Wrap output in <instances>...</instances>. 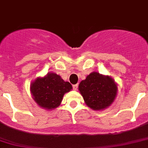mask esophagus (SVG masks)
<instances>
[{
    "label": "esophagus",
    "mask_w": 148,
    "mask_h": 148,
    "mask_svg": "<svg viewBox=\"0 0 148 148\" xmlns=\"http://www.w3.org/2000/svg\"><path fill=\"white\" fill-rule=\"evenodd\" d=\"M72 87H73V90H77V88H78V85H77V84H76V85H73Z\"/></svg>",
    "instance_id": "obj_1"
}]
</instances>
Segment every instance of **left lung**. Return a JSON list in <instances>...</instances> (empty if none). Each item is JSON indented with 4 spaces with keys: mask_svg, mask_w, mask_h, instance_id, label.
<instances>
[{
    "mask_svg": "<svg viewBox=\"0 0 148 148\" xmlns=\"http://www.w3.org/2000/svg\"><path fill=\"white\" fill-rule=\"evenodd\" d=\"M79 90L87 105L95 110L111 104L117 95V85L110 77L93 72L79 85Z\"/></svg>",
    "mask_w": 148,
    "mask_h": 148,
    "instance_id": "left-lung-1",
    "label": "left lung"
}]
</instances>
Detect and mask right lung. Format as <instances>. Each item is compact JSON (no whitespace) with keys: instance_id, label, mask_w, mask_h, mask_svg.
Returning a JSON list of instances; mask_svg holds the SVG:
<instances>
[{"instance_id":"add662e5","label":"right lung","mask_w":148,"mask_h":148,"mask_svg":"<svg viewBox=\"0 0 148 148\" xmlns=\"http://www.w3.org/2000/svg\"><path fill=\"white\" fill-rule=\"evenodd\" d=\"M72 86L59 75L48 74L43 78H37L30 86L34 99L41 107L52 110L60 104L64 93L69 92Z\"/></svg>"}]
</instances>
